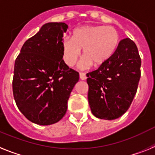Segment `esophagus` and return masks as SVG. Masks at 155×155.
<instances>
[{
	"label": "esophagus",
	"instance_id": "esophagus-1",
	"mask_svg": "<svg viewBox=\"0 0 155 155\" xmlns=\"http://www.w3.org/2000/svg\"><path fill=\"white\" fill-rule=\"evenodd\" d=\"M79 78L81 80H86L87 79V76H86V74L84 73H79Z\"/></svg>",
	"mask_w": 155,
	"mask_h": 155
}]
</instances>
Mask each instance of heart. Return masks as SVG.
I'll return each mask as SVG.
<instances>
[{
    "label": "heart",
    "instance_id": "b5f03b06",
    "mask_svg": "<svg viewBox=\"0 0 155 155\" xmlns=\"http://www.w3.org/2000/svg\"><path fill=\"white\" fill-rule=\"evenodd\" d=\"M119 43V34L113 26L84 25L72 32V38L63 39L62 58L69 67L76 64L83 50L84 68L100 66L110 58Z\"/></svg>",
    "mask_w": 155,
    "mask_h": 155
}]
</instances>
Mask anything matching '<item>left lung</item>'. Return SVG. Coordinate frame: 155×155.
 I'll list each match as a JSON object with an SVG mask.
<instances>
[{
	"instance_id": "obj_1",
	"label": "left lung",
	"mask_w": 155,
	"mask_h": 155,
	"mask_svg": "<svg viewBox=\"0 0 155 155\" xmlns=\"http://www.w3.org/2000/svg\"><path fill=\"white\" fill-rule=\"evenodd\" d=\"M140 66L137 45L126 38L107 61L87 74L89 104L94 116L112 120L129 109L140 79Z\"/></svg>"
}]
</instances>
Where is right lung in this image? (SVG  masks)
Listing matches in <instances>:
<instances>
[{
    "instance_id": "obj_1",
    "label": "right lung",
    "mask_w": 155,
    "mask_h": 155,
    "mask_svg": "<svg viewBox=\"0 0 155 155\" xmlns=\"http://www.w3.org/2000/svg\"><path fill=\"white\" fill-rule=\"evenodd\" d=\"M68 25L49 22L23 44L15 62L12 90L16 105L30 122L41 126L64 117L79 72L62 59L61 42Z\"/></svg>"
}]
</instances>
